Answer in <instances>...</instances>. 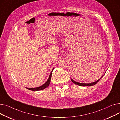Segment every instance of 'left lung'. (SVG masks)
<instances>
[{
	"label": "left lung",
	"mask_w": 120,
	"mask_h": 120,
	"mask_svg": "<svg viewBox=\"0 0 120 120\" xmlns=\"http://www.w3.org/2000/svg\"><path fill=\"white\" fill-rule=\"evenodd\" d=\"M103 76H102L101 77L99 80H98L97 81H96V82H93V83H89V84H85V83H78V82H76V81H74L73 79H72L71 78V81L72 82L74 83V84H76V85H79V86H93V85H95L96 84H97L98 82L99 81V80L102 78V77H103Z\"/></svg>",
	"instance_id": "left-lung-1"
}]
</instances>
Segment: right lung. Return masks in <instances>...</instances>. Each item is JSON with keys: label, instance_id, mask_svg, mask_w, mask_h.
I'll return each mask as SVG.
<instances>
[{"label": "right lung", "instance_id": "right-lung-1", "mask_svg": "<svg viewBox=\"0 0 120 120\" xmlns=\"http://www.w3.org/2000/svg\"><path fill=\"white\" fill-rule=\"evenodd\" d=\"M53 68L52 69V70L51 71V72H50V74L49 75V77L48 80L44 84H43L42 86H41L39 87H35V88H28V87H27V89L29 90H32V91H38V90H41L45 89V88H46L47 87H48L49 86V85L50 84V79H51V77H52V72L53 71Z\"/></svg>", "mask_w": 120, "mask_h": 120}]
</instances>
